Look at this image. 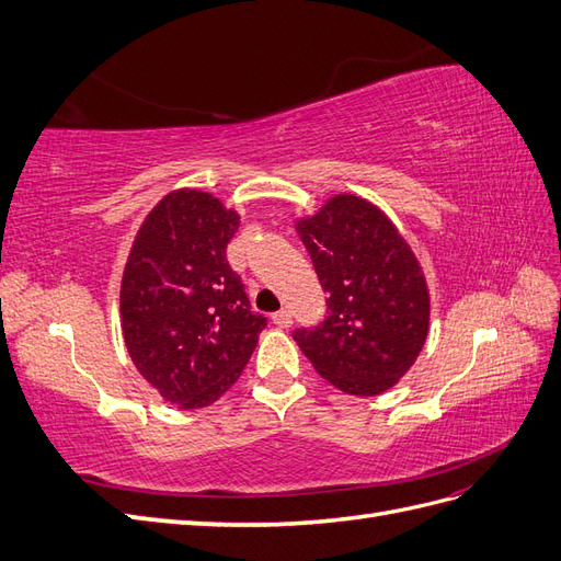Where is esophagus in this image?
<instances>
[{
  "instance_id": "34e87169",
  "label": "esophagus",
  "mask_w": 561,
  "mask_h": 561,
  "mask_svg": "<svg viewBox=\"0 0 561 561\" xmlns=\"http://www.w3.org/2000/svg\"><path fill=\"white\" fill-rule=\"evenodd\" d=\"M271 320H274V325H278V328H283V330H287V328L293 325V316H290V311H285V309L271 316Z\"/></svg>"
}]
</instances>
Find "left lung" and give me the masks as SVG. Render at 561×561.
I'll use <instances>...</instances> for the list:
<instances>
[{"label": "left lung", "instance_id": "obj_1", "mask_svg": "<svg viewBox=\"0 0 561 561\" xmlns=\"http://www.w3.org/2000/svg\"><path fill=\"white\" fill-rule=\"evenodd\" d=\"M307 245L328 318L295 330L322 379L348 396L393 388L426 344L431 297L416 254L375 203L336 194L295 222Z\"/></svg>", "mask_w": 561, "mask_h": 561}]
</instances>
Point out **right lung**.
Segmentation results:
<instances>
[{
    "mask_svg": "<svg viewBox=\"0 0 561 561\" xmlns=\"http://www.w3.org/2000/svg\"><path fill=\"white\" fill-rule=\"evenodd\" d=\"M239 219L208 192L175 190L149 210L128 254L124 342L142 379L180 410L222 398L266 328L227 262Z\"/></svg>",
    "mask_w": 561,
    "mask_h": 561,
    "instance_id": "add662e5",
    "label": "right lung"
}]
</instances>
